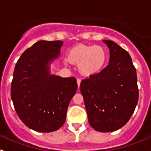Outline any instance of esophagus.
Masks as SVG:
<instances>
[{"instance_id": "1", "label": "esophagus", "mask_w": 151, "mask_h": 151, "mask_svg": "<svg viewBox=\"0 0 151 151\" xmlns=\"http://www.w3.org/2000/svg\"><path fill=\"white\" fill-rule=\"evenodd\" d=\"M81 80L80 78H77V83H78V86H80V84H81Z\"/></svg>"}]
</instances>
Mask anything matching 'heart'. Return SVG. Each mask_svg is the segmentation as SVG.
<instances>
[{"instance_id":"heart-1","label":"heart","mask_w":151,"mask_h":151,"mask_svg":"<svg viewBox=\"0 0 151 151\" xmlns=\"http://www.w3.org/2000/svg\"><path fill=\"white\" fill-rule=\"evenodd\" d=\"M108 52L103 46L79 44L70 50L68 60L78 65V69L83 76H89L100 72L108 60ZM68 60H65L67 63Z\"/></svg>"}]
</instances>
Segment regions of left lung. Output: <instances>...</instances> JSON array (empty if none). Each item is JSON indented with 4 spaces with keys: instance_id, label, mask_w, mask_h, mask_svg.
<instances>
[{
    "instance_id": "8db88e82",
    "label": "left lung",
    "mask_w": 151,
    "mask_h": 151,
    "mask_svg": "<svg viewBox=\"0 0 151 151\" xmlns=\"http://www.w3.org/2000/svg\"><path fill=\"white\" fill-rule=\"evenodd\" d=\"M109 64L99 73L82 80L80 89L89 124L96 131L110 132L124 127L132 116L139 98L137 77L129 54L113 41Z\"/></svg>"
}]
</instances>
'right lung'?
<instances>
[{
	"label": "right lung",
	"mask_w": 151,
	"mask_h": 151,
	"mask_svg": "<svg viewBox=\"0 0 151 151\" xmlns=\"http://www.w3.org/2000/svg\"><path fill=\"white\" fill-rule=\"evenodd\" d=\"M61 41H39L26 49L17 63L11 97L21 121L34 131L51 132L65 124L67 110L78 85L74 77L51 75Z\"/></svg>",
	"instance_id": "obj_1"
}]
</instances>
